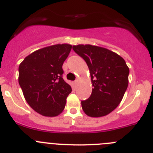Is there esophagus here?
<instances>
[{"label":"esophagus","instance_id":"1","mask_svg":"<svg viewBox=\"0 0 153 153\" xmlns=\"http://www.w3.org/2000/svg\"><path fill=\"white\" fill-rule=\"evenodd\" d=\"M78 82H79V79H78V78H77V79L75 81V84H78Z\"/></svg>","mask_w":153,"mask_h":153}]
</instances>
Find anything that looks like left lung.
<instances>
[{
    "mask_svg": "<svg viewBox=\"0 0 153 153\" xmlns=\"http://www.w3.org/2000/svg\"><path fill=\"white\" fill-rule=\"evenodd\" d=\"M86 62L94 88L88 100L81 101L82 109L94 118L108 115L119 105L128 85L129 68L116 53L91 44L72 47Z\"/></svg>",
    "mask_w": 153,
    "mask_h": 153,
    "instance_id": "1",
    "label": "left lung"
}]
</instances>
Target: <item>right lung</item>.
Masks as SVG:
<instances>
[{
    "mask_svg": "<svg viewBox=\"0 0 153 153\" xmlns=\"http://www.w3.org/2000/svg\"><path fill=\"white\" fill-rule=\"evenodd\" d=\"M72 49L68 44L41 48L19 66V84L28 105L38 113L55 117L63 111L72 88L62 78V64Z\"/></svg>",
    "mask_w": 153,
    "mask_h": 153,
    "instance_id": "right-lung-1",
    "label": "right lung"
}]
</instances>
